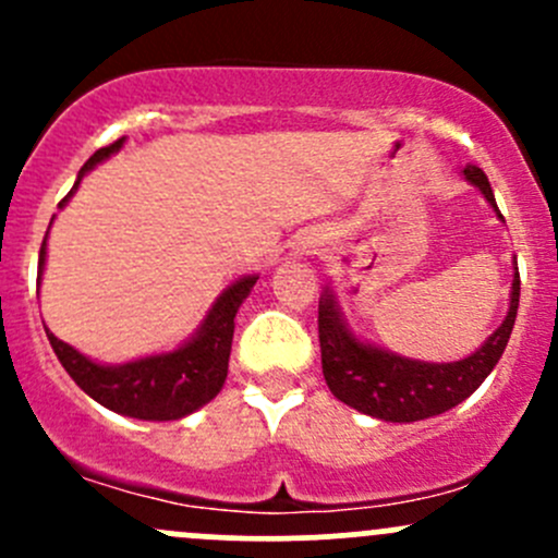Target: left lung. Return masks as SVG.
I'll return each instance as SVG.
<instances>
[{"instance_id": "obj_1", "label": "left lung", "mask_w": 558, "mask_h": 558, "mask_svg": "<svg viewBox=\"0 0 558 558\" xmlns=\"http://www.w3.org/2000/svg\"><path fill=\"white\" fill-rule=\"evenodd\" d=\"M464 174L497 207L486 172L475 165H466ZM519 296L521 280L519 272H515L508 318L488 337L486 345L477 348L472 356L461 359V362L429 364L410 362V359L393 356V353L359 342L345 329L335 300L326 291L318 305V342L326 386L340 402L351 404L359 413L397 421V424L446 413V410L464 402L488 378V373L497 367L499 356H502L505 345L510 340V331H513Z\"/></svg>"}]
</instances>
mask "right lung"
Here are the masks:
<instances>
[{"mask_svg": "<svg viewBox=\"0 0 558 558\" xmlns=\"http://www.w3.org/2000/svg\"><path fill=\"white\" fill-rule=\"evenodd\" d=\"M121 143L123 140H116L112 145H105L81 167L75 185L59 202V207L75 194L83 174L92 170V167H97L110 154H116ZM43 264L45 240L43 247H39V272H43ZM253 283H256V278H243L232 289L223 291V296L213 305L210 315L202 324L199 335L191 342H185L183 348L172 353H161V356L121 364V367H102V364L88 362L83 353L61 342L48 329H45V335H48L61 367L99 404L121 415H132V418L178 421L199 410L202 404H207L221 391L223 380H227L229 353H232L234 315H238V307L243 305Z\"/></svg>", "mask_w": 558, "mask_h": 558, "instance_id": "add662e5", "label": "right lung"}]
</instances>
